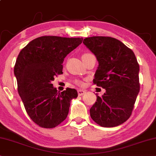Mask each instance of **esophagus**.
I'll use <instances>...</instances> for the list:
<instances>
[{
  "instance_id": "1",
  "label": "esophagus",
  "mask_w": 156,
  "mask_h": 156,
  "mask_svg": "<svg viewBox=\"0 0 156 156\" xmlns=\"http://www.w3.org/2000/svg\"><path fill=\"white\" fill-rule=\"evenodd\" d=\"M86 93V91L84 90H78V95H79V96H81V95H84Z\"/></svg>"
}]
</instances>
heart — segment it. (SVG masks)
<instances>
[{
    "label": "heart",
    "mask_w": 156,
    "mask_h": 156,
    "mask_svg": "<svg viewBox=\"0 0 156 156\" xmlns=\"http://www.w3.org/2000/svg\"><path fill=\"white\" fill-rule=\"evenodd\" d=\"M90 55H92V54L88 53H84V54H83L82 58H86V57H88V56H90ZM77 83H78V85H80V86H82V85L83 84V83L82 81H77Z\"/></svg>",
    "instance_id": "b5f03b06"
}]
</instances>
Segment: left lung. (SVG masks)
Returning <instances> with one entry per match:
<instances>
[{
    "label": "left lung",
    "mask_w": 156,
    "mask_h": 156,
    "mask_svg": "<svg viewBox=\"0 0 156 156\" xmlns=\"http://www.w3.org/2000/svg\"><path fill=\"white\" fill-rule=\"evenodd\" d=\"M83 43L98 61L93 83L105 90L101 97L96 93L90 117L102 127L119 126L130 118L140 90L136 55L121 41L111 37H89Z\"/></svg>",
    "instance_id": "left-lung-1"
}]
</instances>
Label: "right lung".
Instances as JSON below:
<instances>
[{"label":"right lung","instance_id":"obj_1","mask_svg":"<svg viewBox=\"0 0 156 156\" xmlns=\"http://www.w3.org/2000/svg\"><path fill=\"white\" fill-rule=\"evenodd\" d=\"M82 41V38L39 37L18 55L14 67L18 93L28 115L41 127L52 128L61 123L68 116L71 100L78 97L76 89L60 93L51 81L63 74L64 58Z\"/></svg>","mask_w":156,"mask_h":156}]
</instances>
